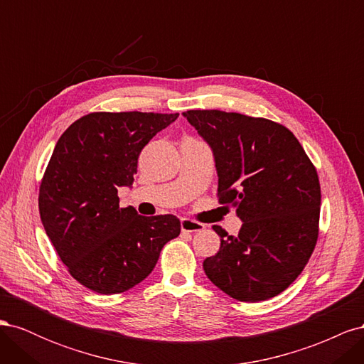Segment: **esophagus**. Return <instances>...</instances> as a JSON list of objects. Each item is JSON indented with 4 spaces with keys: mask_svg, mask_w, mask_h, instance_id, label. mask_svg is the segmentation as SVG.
I'll return each instance as SVG.
<instances>
[{
    "mask_svg": "<svg viewBox=\"0 0 364 364\" xmlns=\"http://www.w3.org/2000/svg\"><path fill=\"white\" fill-rule=\"evenodd\" d=\"M181 229H182V232H199V230L205 229V225H202L199 222H194V220H190V218H182Z\"/></svg>",
    "mask_w": 364,
    "mask_h": 364,
    "instance_id": "1",
    "label": "esophagus"
}]
</instances>
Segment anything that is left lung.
Segmentation results:
<instances>
[{
    "mask_svg": "<svg viewBox=\"0 0 364 364\" xmlns=\"http://www.w3.org/2000/svg\"><path fill=\"white\" fill-rule=\"evenodd\" d=\"M211 147L218 200L237 208L238 235L213 226L220 249L203 261L214 285L243 302L266 301L299 277L318 235L321 183L291 132L223 111L182 114Z\"/></svg>",
    "mask_w": 364,
    "mask_h": 364,
    "instance_id": "left-lung-1",
    "label": "left lung"
}]
</instances>
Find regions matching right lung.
I'll use <instances>...</instances> for the list:
<instances>
[{"label":"right lung","instance_id":"right-lung-1","mask_svg":"<svg viewBox=\"0 0 364 364\" xmlns=\"http://www.w3.org/2000/svg\"><path fill=\"white\" fill-rule=\"evenodd\" d=\"M179 114L94 112L63 132L39 188L43 229L71 277L100 294L123 293L155 269L165 243L181 234L171 214L144 217L119 208L138 156Z\"/></svg>","mask_w":364,"mask_h":364}]
</instances>
